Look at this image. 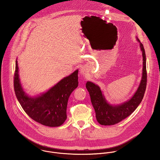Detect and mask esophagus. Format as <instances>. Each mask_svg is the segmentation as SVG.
<instances>
[{
  "mask_svg": "<svg viewBox=\"0 0 160 160\" xmlns=\"http://www.w3.org/2000/svg\"><path fill=\"white\" fill-rule=\"evenodd\" d=\"M80 74L82 75H85V74H86V73H87V70H86V68H83V67H82V68H81V69H80Z\"/></svg>",
  "mask_w": 160,
  "mask_h": 160,
  "instance_id": "1",
  "label": "esophagus"
}]
</instances>
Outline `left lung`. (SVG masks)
Masks as SVG:
<instances>
[{
  "label": "left lung",
  "instance_id": "8db88e82",
  "mask_svg": "<svg viewBox=\"0 0 160 160\" xmlns=\"http://www.w3.org/2000/svg\"><path fill=\"white\" fill-rule=\"evenodd\" d=\"M136 38L142 53V73L139 85L129 100L120 104H111L106 99L99 86L89 81L86 83V88L96 112L97 121L102 125H115L124 120L135 110L143 99L147 84L146 58L143 45L138 37Z\"/></svg>",
  "mask_w": 160,
  "mask_h": 160
}]
</instances>
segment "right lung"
<instances>
[{"instance_id":"add662e5","label":"right lung","mask_w":160,"mask_h":160,"mask_svg":"<svg viewBox=\"0 0 160 160\" xmlns=\"http://www.w3.org/2000/svg\"><path fill=\"white\" fill-rule=\"evenodd\" d=\"M78 73L75 70L49 88L37 96H30L22 88L19 76L17 59L14 73V91L21 107L35 122L48 127L61 126L66 120L68 101L78 87Z\"/></svg>"}]
</instances>
